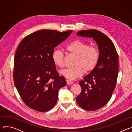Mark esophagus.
<instances>
[{"instance_id": "esophagus-1", "label": "esophagus", "mask_w": 132, "mask_h": 132, "mask_svg": "<svg viewBox=\"0 0 132 132\" xmlns=\"http://www.w3.org/2000/svg\"><path fill=\"white\" fill-rule=\"evenodd\" d=\"M66 82H67V85H72L73 83V81H72L70 80H66Z\"/></svg>"}]
</instances>
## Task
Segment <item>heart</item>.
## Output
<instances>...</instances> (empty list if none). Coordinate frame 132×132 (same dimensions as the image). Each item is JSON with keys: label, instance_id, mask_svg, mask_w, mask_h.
<instances>
[{"label": "heart", "instance_id": "1", "mask_svg": "<svg viewBox=\"0 0 132 132\" xmlns=\"http://www.w3.org/2000/svg\"><path fill=\"white\" fill-rule=\"evenodd\" d=\"M66 49L70 53L76 55L75 66L67 67L61 70L63 76L72 80L81 77L85 70L90 71L97 65L99 59L98 49L79 40H76L69 43ZM52 60L54 64L59 67L64 66V54L60 50H55L52 53Z\"/></svg>", "mask_w": 132, "mask_h": 132}]
</instances>
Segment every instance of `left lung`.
I'll return each instance as SVG.
<instances>
[{
    "instance_id": "1",
    "label": "left lung",
    "mask_w": 132,
    "mask_h": 132,
    "mask_svg": "<svg viewBox=\"0 0 132 132\" xmlns=\"http://www.w3.org/2000/svg\"><path fill=\"white\" fill-rule=\"evenodd\" d=\"M77 36L92 38L98 46L99 59L96 67L79 81L81 92L76 101L82 109L95 111L110 100L117 84L119 72V56L114 45L104 33L97 30H86Z\"/></svg>"
}]
</instances>
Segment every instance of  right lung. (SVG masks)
Masks as SVG:
<instances>
[{
    "label": "right lung",
    "mask_w": 132,
    "mask_h": 132,
    "mask_svg": "<svg viewBox=\"0 0 132 132\" xmlns=\"http://www.w3.org/2000/svg\"><path fill=\"white\" fill-rule=\"evenodd\" d=\"M72 32L37 31L26 36L18 47L14 60V83L30 108L46 112L57 103L59 91L66 85V81L56 71L52 55L54 48Z\"/></svg>",
    "instance_id": "add662e5"
}]
</instances>
